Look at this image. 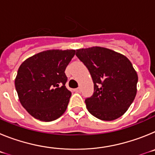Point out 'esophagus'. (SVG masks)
<instances>
[{
    "label": "esophagus",
    "mask_w": 155,
    "mask_h": 155,
    "mask_svg": "<svg viewBox=\"0 0 155 155\" xmlns=\"http://www.w3.org/2000/svg\"><path fill=\"white\" fill-rule=\"evenodd\" d=\"M74 91L75 92L80 93L81 91V87H77V88H75L74 89Z\"/></svg>",
    "instance_id": "obj_1"
}]
</instances>
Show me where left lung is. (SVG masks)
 <instances>
[{"label": "left lung", "instance_id": "left-lung-1", "mask_svg": "<svg viewBox=\"0 0 155 155\" xmlns=\"http://www.w3.org/2000/svg\"><path fill=\"white\" fill-rule=\"evenodd\" d=\"M76 56L86 66L94 83V93L85 99L88 112L105 121L124 115L137 94L138 77L130 61L99 46L77 50Z\"/></svg>", "mask_w": 155, "mask_h": 155}]
</instances>
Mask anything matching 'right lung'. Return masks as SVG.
Masks as SVG:
<instances>
[{"instance_id": "add662e5", "label": "right lung", "mask_w": 155, "mask_h": 155, "mask_svg": "<svg viewBox=\"0 0 155 155\" xmlns=\"http://www.w3.org/2000/svg\"><path fill=\"white\" fill-rule=\"evenodd\" d=\"M75 54L74 50H52L29 57L19 67L15 88L19 101L37 120L50 122L67 109L71 92L66 87L65 69Z\"/></svg>"}]
</instances>
